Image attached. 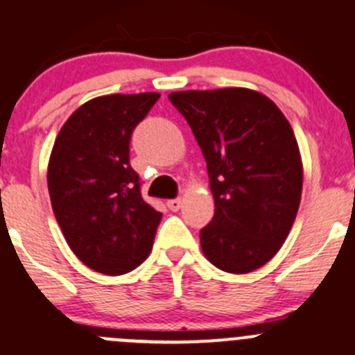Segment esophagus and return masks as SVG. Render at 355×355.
I'll use <instances>...</instances> for the list:
<instances>
[{
  "label": "esophagus",
  "mask_w": 355,
  "mask_h": 355,
  "mask_svg": "<svg viewBox=\"0 0 355 355\" xmlns=\"http://www.w3.org/2000/svg\"><path fill=\"white\" fill-rule=\"evenodd\" d=\"M168 208H170L171 211H178L180 210V207H182V200L180 198H175V200H170L168 201Z\"/></svg>",
  "instance_id": "esophagus-1"
}]
</instances>
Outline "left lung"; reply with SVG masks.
I'll return each instance as SVG.
<instances>
[{"instance_id": "obj_1", "label": "left lung", "mask_w": 355, "mask_h": 355, "mask_svg": "<svg viewBox=\"0 0 355 355\" xmlns=\"http://www.w3.org/2000/svg\"><path fill=\"white\" fill-rule=\"evenodd\" d=\"M207 161L215 214L200 231L214 266L250 273L286 241L303 189L296 137L280 108L243 87L171 92Z\"/></svg>"}]
</instances>
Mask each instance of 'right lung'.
Returning <instances> with one entry per match:
<instances>
[{"label": "right lung", "mask_w": 355, "mask_h": 355, "mask_svg": "<svg viewBox=\"0 0 355 355\" xmlns=\"http://www.w3.org/2000/svg\"><path fill=\"white\" fill-rule=\"evenodd\" d=\"M159 96L91 99L55 138L47 173L52 210L69 248L98 273H129L152 250L162 214L141 198L129 141Z\"/></svg>", "instance_id": "1"}]
</instances>
